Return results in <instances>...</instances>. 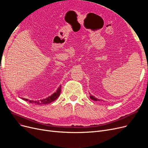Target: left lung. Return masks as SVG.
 I'll return each mask as SVG.
<instances>
[{
    "mask_svg": "<svg viewBox=\"0 0 148 148\" xmlns=\"http://www.w3.org/2000/svg\"><path fill=\"white\" fill-rule=\"evenodd\" d=\"M90 99H92V100H94V101H100V99H97V98H95V97H94L93 95H90ZM103 101V100H102Z\"/></svg>",
    "mask_w": 148,
    "mask_h": 148,
    "instance_id": "left-lung-1",
    "label": "left lung"
}]
</instances>
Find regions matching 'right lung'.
I'll return each mask as SVG.
<instances>
[{
    "label": "right lung",
    "mask_w": 148,
    "mask_h": 148,
    "mask_svg": "<svg viewBox=\"0 0 148 148\" xmlns=\"http://www.w3.org/2000/svg\"><path fill=\"white\" fill-rule=\"evenodd\" d=\"M60 92H61V85H60V86L58 88V89H57V90L53 93V94L49 96V97L41 99V100H29L27 99L26 98H22L23 100H25V101H27L30 103H32V104H35L36 105H44V104H49L54 101H55L60 95Z\"/></svg>",
    "instance_id": "right-lung-1"
}]
</instances>
